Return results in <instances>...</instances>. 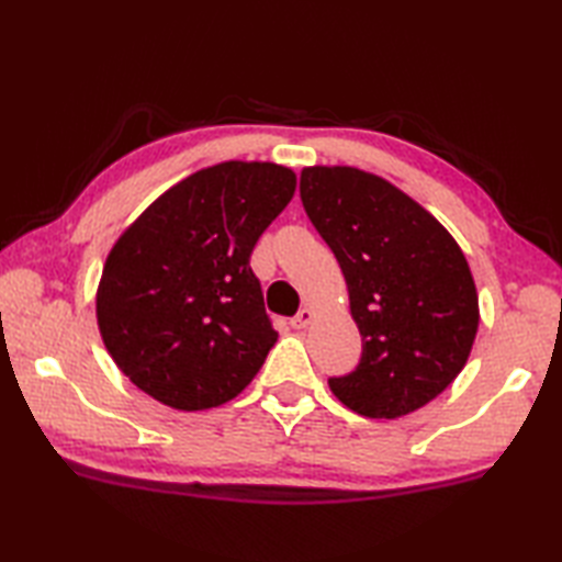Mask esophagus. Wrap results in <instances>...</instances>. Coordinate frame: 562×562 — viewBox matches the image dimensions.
<instances>
[{"label": "esophagus", "mask_w": 562, "mask_h": 562, "mask_svg": "<svg viewBox=\"0 0 562 562\" xmlns=\"http://www.w3.org/2000/svg\"><path fill=\"white\" fill-rule=\"evenodd\" d=\"M312 318H314V312L312 308H302L300 314H296L290 324H292V328H296V330H302V328H306L308 324H312Z\"/></svg>", "instance_id": "esophagus-1"}]
</instances>
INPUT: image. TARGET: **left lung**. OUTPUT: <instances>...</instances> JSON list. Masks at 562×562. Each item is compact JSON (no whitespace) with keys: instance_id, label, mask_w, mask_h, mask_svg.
Returning <instances> with one entry per match:
<instances>
[{"instance_id":"obj_1","label":"left lung","mask_w":562,"mask_h":562,"mask_svg":"<svg viewBox=\"0 0 562 562\" xmlns=\"http://www.w3.org/2000/svg\"><path fill=\"white\" fill-rule=\"evenodd\" d=\"M300 195L336 256L362 336L355 372L328 379L336 398L376 420L437 398L469 360L479 294L453 236L384 178L308 166Z\"/></svg>"}]
</instances>
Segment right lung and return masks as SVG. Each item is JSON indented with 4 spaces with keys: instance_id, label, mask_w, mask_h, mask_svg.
<instances>
[{
    "instance_id": "1",
    "label": "right lung",
    "mask_w": 562,
    "mask_h": 562,
    "mask_svg": "<svg viewBox=\"0 0 562 562\" xmlns=\"http://www.w3.org/2000/svg\"><path fill=\"white\" fill-rule=\"evenodd\" d=\"M296 176L224 161L166 190L105 258L97 318L117 369L176 411L236 398L278 340L250 254L288 207Z\"/></svg>"
}]
</instances>
